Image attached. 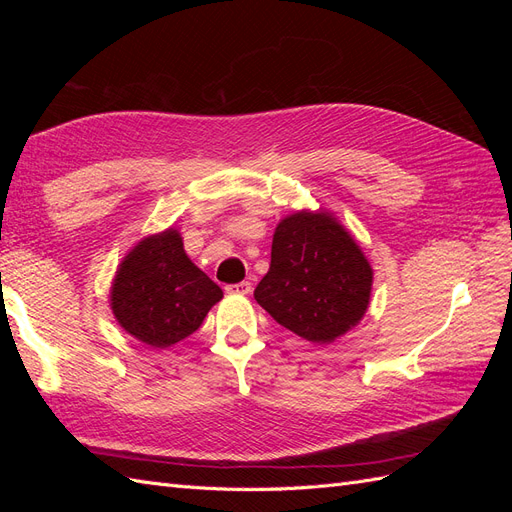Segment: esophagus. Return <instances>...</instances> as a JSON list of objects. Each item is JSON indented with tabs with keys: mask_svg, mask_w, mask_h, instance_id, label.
<instances>
[{
	"mask_svg": "<svg viewBox=\"0 0 512 512\" xmlns=\"http://www.w3.org/2000/svg\"><path fill=\"white\" fill-rule=\"evenodd\" d=\"M228 294H250L252 292V284L250 282H239V284H230L226 286Z\"/></svg>",
	"mask_w": 512,
	"mask_h": 512,
	"instance_id": "34e87169",
	"label": "esophagus"
}]
</instances>
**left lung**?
Masks as SVG:
<instances>
[{"label": "left lung", "instance_id": "1", "mask_svg": "<svg viewBox=\"0 0 512 512\" xmlns=\"http://www.w3.org/2000/svg\"><path fill=\"white\" fill-rule=\"evenodd\" d=\"M374 271L361 245L327 211H297L275 228L271 267L254 299L312 344H331L367 312Z\"/></svg>", "mask_w": 512, "mask_h": 512}]
</instances>
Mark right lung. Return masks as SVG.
<instances>
[{"label":"right lung","instance_id":"add662e5","mask_svg":"<svg viewBox=\"0 0 512 512\" xmlns=\"http://www.w3.org/2000/svg\"><path fill=\"white\" fill-rule=\"evenodd\" d=\"M224 297L183 250L179 230L138 241L121 260L111 286L119 327L151 348H168L203 324Z\"/></svg>","mask_w":512,"mask_h":512}]
</instances>
